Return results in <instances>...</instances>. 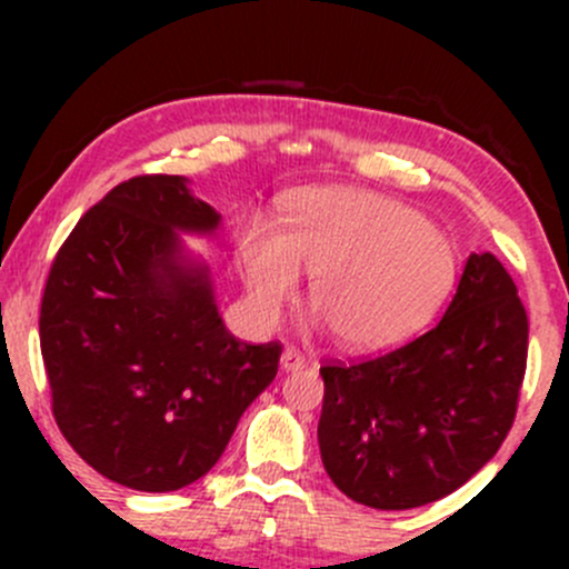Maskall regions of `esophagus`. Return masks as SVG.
I'll return each instance as SVG.
<instances>
[{
  "instance_id": "obj_1",
  "label": "esophagus",
  "mask_w": 569,
  "mask_h": 569,
  "mask_svg": "<svg viewBox=\"0 0 569 569\" xmlns=\"http://www.w3.org/2000/svg\"><path fill=\"white\" fill-rule=\"evenodd\" d=\"M302 366H306V358H302V355L297 352V349L286 347L283 355H280V369H283V371H297V369H302Z\"/></svg>"
}]
</instances>
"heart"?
Returning <instances> with one entry per match:
<instances>
[{"mask_svg":"<svg viewBox=\"0 0 569 569\" xmlns=\"http://www.w3.org/2000/svg\"><path fill=\"white\" fill-rule=\"evenodd\" d=\"M244 289L261 325L278 321L311 274L317 321L352 352H380L421 332L446 306L460 250L412 206L371 189H308L283 231L252 217L239 231Z\"/></svg>","mask_w":569,"mask_h":569,"instance_id":"obj_1","label":"heart"}]
</instances>
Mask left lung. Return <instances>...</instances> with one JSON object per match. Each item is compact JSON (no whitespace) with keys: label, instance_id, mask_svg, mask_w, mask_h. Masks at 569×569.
Returning a JSON list of instances; mask_svg holds the SVG:
<instances>
[{"label":"left lung","instance_id":"left-lung-1","mask_svg":"<svg viewBox=\"0 0 569 569\" xmlns=\"http://www.w3.org/2000/svg\"><path fill=\"white\" fill-rule=\"evenodd\" d=\"M526 352L518 286L492 252H470L432 330L382 358L319 371V451L332 485L371 509L455 492L501 449Z\"/></svg>","mask_w":569,"mask_h":569}]
</instances>
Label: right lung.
<instances>
[{
	"label": "right lung",
	"mask_w": 569,
	"mask_h": 569,
	"mask_svg": "<svg viewBox=\"0 0 569 569\" xmlns=\"http://www.w3.org/2000/svg\"><path fill=\"white\" fill-rule=\"evenodd\" d=\"M189 183L109 189L57 252L40 306L57 427L90 468L142 492L209 473L280 360V343L228 332L209 263L183 242L220 237L222 214Z\"/></svg>",
	"instance_id": "1"
}]
</instances>
